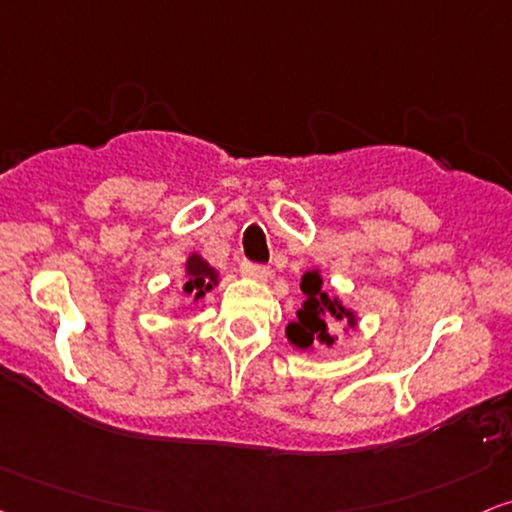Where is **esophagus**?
I'll list each match as a JSON object with an SVG mask.
<instances>
[{
  "instance_id": "esophagus-1",
  "label": "esophagus",
  "mask_w": 512,
  "mask_h": 512,
  "mask_svg": "<svg viewBox=\"0 0 512 512\" xmlns=\"http://www.w3.org/2000/svg\"><path fill=\"white\" fill-rule=\"evenodd\" d=\"M241 271L245 276L255 278V281H267V278L271 276L269 267H264V264H257V262H248V260L241 264Z\"/></svg>"
}]
</instances>
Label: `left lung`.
<instances>
[{
  "label": "left lung",
  "instance_id": "obj_1",
  "mask_svg": "<svg viewBox=\"0 0 512 512\" xmlns=\"http://www.w3.org/2000/svg\"><path fill=\"white\" fill-rule=\"evenodd\" d=\"M302 293L307 295L302 309H297V321L288 326V338L295 347L307 349L314 342H323V345H333L331 335V321H349L354 323V316L347 312L338 302V297H328L321 290V276L316 271H307L300 283Z\"/></svg>",
  "mask_w": 512,
  "mask_h": 512
}]
</instances>
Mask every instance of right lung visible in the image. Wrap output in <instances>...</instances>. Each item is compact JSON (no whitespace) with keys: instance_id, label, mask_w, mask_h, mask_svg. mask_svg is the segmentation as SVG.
Segmentation results:
<instances>
[{"instance_id":"right-lung-1","label":"right lung","mask_w":512,"mask_h":512,"mask_svg":"<svg viewBox=\"0 0 512 512\" xmlns=\"http://www.w3.org/2000/svg\"><path fill=\"white\" fill-rule=\"evenodd\" d=\"M212 283H215V269L203 257L191 255L189 264H186V293L200 300L208 290H212Z\"/></svg>"}]
</instances>
